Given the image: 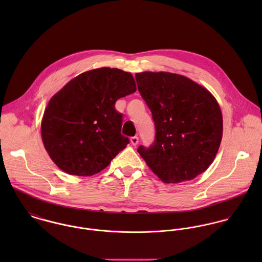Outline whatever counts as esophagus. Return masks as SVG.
<instances>
[{"mask_svg": "<svg viewBox=\"0 0 262 262\" xmlns=\"http://www.w3.org/2000/svg\"><path fill=\"white\" fill-rule=\"evenodd\" d=\"M130 141H131V144H132V145L136 146V145L138 144V142H139V139H138L137 136H134V137H131Z\"/></svg>", "mask_w": 262, "mask_h": 262, "instance_id": "1", "label": "esophagus"}]
</instances>
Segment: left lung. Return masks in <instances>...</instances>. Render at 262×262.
Returning <instances> with one entry per match:
<instances>
[{
  "mask_svg": "<svg viewBox=\"0 0 262 262\" xmlns=\"http://www.w3.org/2000/svg\"><path fill=\"white\" fill-rule=\"evenodd\" d=\"M138 91L152 113L155 139L138 153L164 183L190 181L213 162L223 134L218 102L202 85L170 73L136 74Z\"/></svg>",
  "mask_w": 262,
  "mask_h": 262,
  "instance_id": "1",
  "label": "left lung"
}]
</instances>
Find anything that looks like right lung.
<instances>
[{"label":"right lung","mask_w":262,"mask_h":262,"mask_svg":"<svg viewBox=\"0 0 262 262\" xmlns=\"http://www.w3.org/2000/svg\"><path fill=\"white\" fill-rule=\"evenodd\" d=\"M134 92L132 75L118 69H96L69 81L50 99L41 122L42 141L53 162L79 177L107 167L129 143L115 103Z\"/></svg>","instance_id":"obj_1"}]
</instances>
